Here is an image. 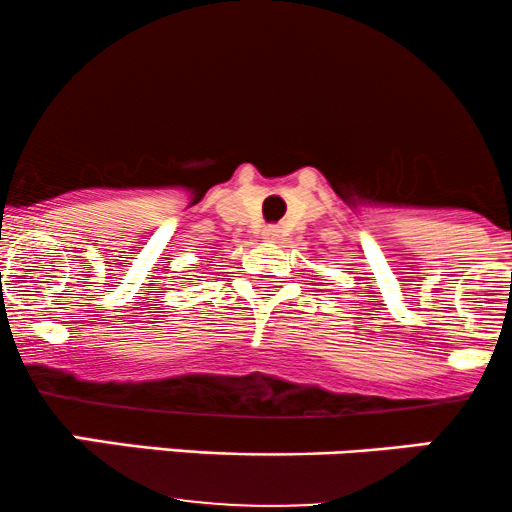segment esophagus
Segmentation results:
<instances>
[{"mask_svg": "<svg viewBox=\"0 0 512 512\" xmlns=\"http://www.w3.org/2000/svg\"><path fill=\"white\" fill-rule=\"evenodd\" d=\"M279 226H267V228H264V231H262V238H267V240H276V238H279Z\"/></svg>", "mask_w": 512, "mask_h": 512, "instance_id": "34e87169", "label": "esophagus"}]
</instances>
